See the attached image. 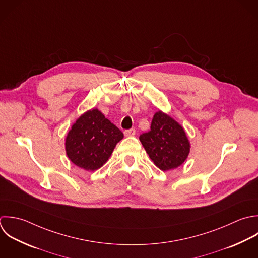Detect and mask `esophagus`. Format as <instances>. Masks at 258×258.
I'll return each instance as SVG.
<instances>
[{
	"mask_svg": "<svg viewBox=\"0 0 258 258\" xmlns=\"http://www.w3.org/2000/svg\"><path fill=\"white\" fill-rule=\"evenodd\" d=\"M135 135H136V130H134V128L124 131V136L125 137H134Z\"/></svg>",
	"mask_w": 258,
	"mask_h": 258,
	"instance_id": "obj_1",
	"label": "esophagus"
}]
</instances>
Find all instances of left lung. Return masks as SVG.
Wrapping results in <instances>:
<instances>
[{
	"instance_id": "obj_1",
	"label": "left lung",
	"mask_w": 258,
	"mask_h": 258,
	"mask_svg": "<svg viewBox=\"0 0 258 258\" xmlns=\"http://www.w3.org/2000/svg\"><path fill=\"white\" fill-rule=\"evenodd\" d=\"M140 141L154 164L164 172L180 167L191 149L184 127L162 110L155 113L151 131L141 135Z\"/></svg>"
}]
</instances>
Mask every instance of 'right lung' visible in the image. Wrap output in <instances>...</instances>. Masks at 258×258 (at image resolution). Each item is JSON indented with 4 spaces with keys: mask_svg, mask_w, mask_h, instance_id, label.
<instances>
[{
    "mask_svg": "<svg viewBox=\"0 0 258 258\" xmlns=\"http://www.w3.org/2000/svg\"><path fill=\"white\" fill-rule=\"evenodd\" d=\"M123 134L97 108L81 114L72 124L65 140L68 159L77 167L93 172L111 156Z\"/></svg>",
    "mask_w": 258,
    "mask_h": 258,
    "instance_id": "right-lung-1",
    "label": "right lung"
}]
</instances>
